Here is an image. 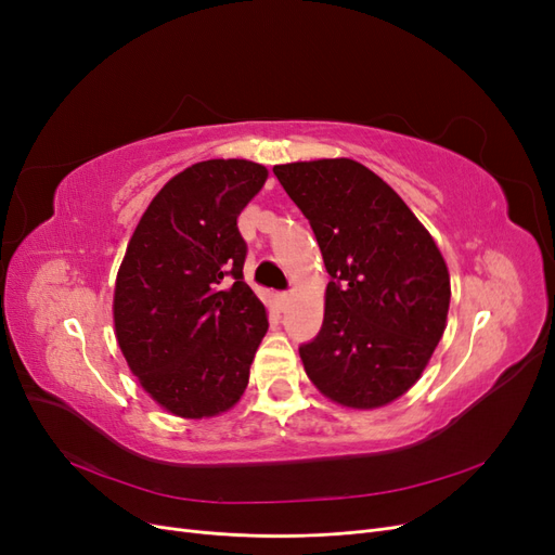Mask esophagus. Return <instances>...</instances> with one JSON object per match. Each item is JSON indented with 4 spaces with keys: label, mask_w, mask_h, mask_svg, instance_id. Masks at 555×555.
<instances>
[{
    "label": "esophagus",
    "mask_w": 555,
    "mask_h": 555,
    "mask_svg": "<svg viewBox=\"0 0 555 555\" xmlns=\"http://www.w3.org/2000/svg\"><path fill=\"white\" fill-rule=\"evenodd\" d=\"M275 304H278V308H280V310L287 308V306H289V294H284V292H282V294H278V296H275Z\"/></svg>",
    "instance_id": "34e87169"
}]
</instances>
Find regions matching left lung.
<instances>
[{"mask_svg": "<svg viewBox=\"0 0 555 555\" xmlns=\"http://www.w3.org/2000/svg\"><path fill=\"white\" fill-rule=\"evenodd\" d=\"M322 249L324 324L298 349L319 393L349 410L408 393L447 328L449 268L389 184L338 157L273 166Z\"/></svg>", "mask_w": 555, "mask_h": 555, "instance_id": "obj_1", "label": "left lung"}]
</instances>
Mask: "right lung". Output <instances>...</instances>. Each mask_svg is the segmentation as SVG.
Wrapping results in <instances>:
<instances>
[{
	"label": "right lung",
	"mask_w": 555,
	"mask_h": 555,
	"mask_svg": "<svg viewBox=\"0 0 555 555\" xmlns=\"http://www.w3.org/2000/svg\"><path fill=\"white\" fill-rule=\"evenodd\" d=\"M266 178V166L247 159L188 166L150 201L117 271V345L143 391L180 418L236 405L268 331L263 304L243 282L236 224Z\"/></svg>",
	"instance_id": "obj_1"
}]
</instances>
